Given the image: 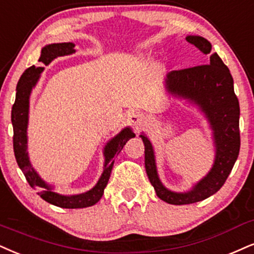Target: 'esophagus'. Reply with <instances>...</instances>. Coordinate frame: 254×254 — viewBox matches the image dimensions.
I'll return each mask as SVG.
<instances>
[{"instance_id": "obj_1", "label": "esophagus", "mask_w": 254, "mask_h": 254, "mask_svg": "<svg viewBox=\"0 0 254 254\" xmlns=\"http://www.w3.org/2000/svg\"><path fill=\"white\" fill-rule=\"evenodd\" d=\"M128 120H129L130 124H132L133 126H135L136 128L143 126V124H145V119H143V115L140 114L139 112L130 113V114L128 115Z\"/></svg>"}]
</instances>
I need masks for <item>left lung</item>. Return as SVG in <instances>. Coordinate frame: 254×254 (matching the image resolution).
<instances>
[{
    "instance_id": "obj_1",
    "label": "left lung",
    "mask_w": 254,
    "mask_h": 254,
    "mask_svg": "<svg viewBox=\"0 0 254 254\" xmlns=\"http://www.w3.org/2000/svg\"><path fill=\"white\" fill-rule=\"evenodd\" d=\"M186 40L203 54L209 55V64L170 71L166 75L165 89L172 98L186 100L202 113L212 130L214 160L208 173L194 184L192 189L174 192L159 178L151 140L145 133L140 135L145 145V167L148 179L156 195L171 205H189L217 193L232 171L240 149V108L230 69L202 36L187 35Z\"/></svg>"
}]
</instances>
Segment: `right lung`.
<instances>
[{
  "label": "right lung",
  "instance_id": "1",
  "mask_svg": "<svg viewBox=\"0 0 254 254\" xmlns=\"http://www.w3.org/2000/svg\"><path fill=\"white\" fill-rule=\"evenodd\" d=\"M75 45L71 42H61V43H51L47 45L41 51L39 61L43 64L48 65L53 60L58 59L59 56L71 55L75 52ZM45 70V67L39 65H31L24 73L21 75L16 86V98L15 103L11 109V124L14 129V153L16 158L18 167L23 172L24 177L30 187L34 190H39L37 194L52 205L59 206L62 208H83L95 205L103 195V190L107 186L109 177H111L113 165H114V158L126 142L129 139L135 136L132 128L125 127L121 132H119L114 137L103 147V156H105V164H103L102 173L100 175L98 183L93 189L87 192L80 194H61L55 192L54 185L48 184L40 174L37 173L35 168L31 165L29 154H28V122H29V103L30 95L33 89L39 82L41 73Z\"/></svg>",
  "mask_w": 254,
  "mask_h": 254
}]
</instances>
